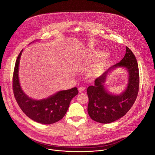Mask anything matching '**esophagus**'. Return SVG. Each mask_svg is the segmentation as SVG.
<instances>
[{"mask_svg":"<svg viewBox=\"0 0 155 155\" xmlns=\"http://www.w3.org/2000/svg\"><path fill=\"white\" fill-rule=\"evenodd\" d=\"M84 90H85V87H78L79 92H82Z\"/></svg>","mask_w":155,"mask_h":155,"instance_id":"obj_1","label":"esophagus"}]
</instances>
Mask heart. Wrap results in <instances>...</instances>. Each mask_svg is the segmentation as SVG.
<instances>
[{
  "label": "heart",
  "mask_w": 155,
  "mask_h": 155,
  "mask_svg": "<svg viewBox=\"0 0 155 155\" xmlns=\"http://www.w3.org/2000/svg\"><path fill=\"white\" fill-rule=\"evenodd\" d=\"M92 56L95 58H98L104 56H106L107 55V53L105 51H94L91 54ZM105 68V62L104 61H100L95 64H94L93 66H92L88 70L87 74L91 78H95L97 77H98L104 71Z\"/></svg>",
  "instance_id": "obj_1"
}]
</instances>
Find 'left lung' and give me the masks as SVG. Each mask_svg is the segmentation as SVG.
I'll return each mask as SVG.
<instances>
[{
  "label": "left lung",
  "mask_w": 155,
  "mask_h": 155,
  "mask_svg": "<svg viewBox=\"0 0 155 155\" xmlns=\"http://www.w3.org/2000/svg\"><path fill=\"white\" fill-rule=\"evenodd\" d=\"M124 67L129 72V83L125 91L119 95L110 93L104 86L108 73L113 68ZM87 89L89 98L87 112L95 122L109 124L125 116L133 105L139 87V68L132 51L126 47V54L118 63L110 68Z\"/></svg>",
  "instance_id": "left-lung-1"
}]
</instances>
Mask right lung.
I'll return each mask as SVG.
<instances>
[{
  "instance_id": "right-lung-1",
  "label": "right lung",
  "mask_w": 155,
  "mask_h": 155,
  "mask_svg": "<svg viewBox=\"0 0 155 155\" xmlns=\"http://www.w3.org/2000/svg\"><path fill=\"white\" fill-rule=\"evenodd\" d=\"M22 51L17 58L13 77V89L16 101L22 111L33 120L42 124H54L66 114L71 100L78 93L77 87L59 91L40 100L28 97L22 91L19 80V65Z\"/></svg>"
}]
</instances>
